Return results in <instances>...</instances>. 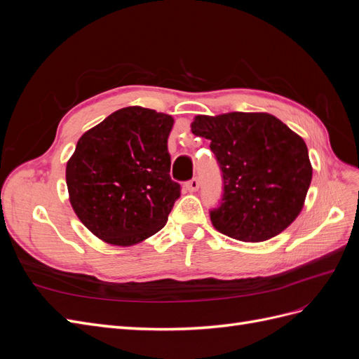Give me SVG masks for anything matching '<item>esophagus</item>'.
<instances>
[{
	"mask_svg": "<svg viewBox=\"0 0 359 359\" xmlns=\"http://www.w3.org/2000/svg\"><path fill=\"white\" fill-rule=\"evenodd\" d=\"M186 189L189 191H196L199 189V180L198 178H191L190 181L186 182Z\"/></svg>",
	"mask_w": 359,
	"mask_h": 359,
	"instance_id": "1",
	"label": "esophagus"
}]
</instances>
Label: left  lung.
I'll list each match as a JSON object with an SVG mask.
<instances>
[{
    "label": "left lung",
    "instance_id": "left-lung-1",
    "mask_svg": "<svg viewBox=\"0 0 359 359\" xmlns=\"http://www.w3.org/2000/svg\"><path fill=\"white\" fill-rule=\"evenodd\" d=\"M191 132L210 139L223 196L210 211L219 232L260 243L283 232L301 212L313 169L302 137L260 112L198 115Z\"/></svg>",
    "mask_w": 359,
    "mask_h": 359
}]
</instances>
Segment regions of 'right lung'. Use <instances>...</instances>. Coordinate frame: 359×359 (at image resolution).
<instances>
[{"label": "right lung", "mask_w": 359, "mask_h": 359, "mask_svg": "<svg viewBox=\"0 0 359 359\" xmlns=\"http://www.w3.org/2000/svg\"><path fill=\"white\" fill-rule=\"evenodd\" d=\"M170 115L123 107L83 133L66 181L79 220L107 244L133 245L168 222L181 186L172 181Z\"/></svg>", "instance_id": "1"}]
</instances>
